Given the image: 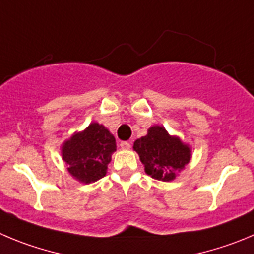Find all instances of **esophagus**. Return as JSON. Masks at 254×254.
<instances>
[{"label": "esophagus", "instance_id": "34e87169", "mask_svg": "<svg viewBox=\"0 0 254 254\" xmlns=\"http://www.w3.org/2000/svg\"><path fill=\"white\" fill-rule=\"evenodd\" d=\"M120 146H122L123 149H130L131 143H130V141H122V143H120Z\"/></svg>", "mask_w": 254, "mask_h": 254}]
</instances>
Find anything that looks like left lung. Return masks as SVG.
I'll list each match as a JSON object with an SVG mask.
<instances>
[{
    "label": "left lung",
    "instance_id": "1",
    "mask_svg": "<svg viewBox=\"0 0 254 254\" xmlns=\"http://www.w3.org/2000/svg\"><path fill=\"white\" fill-rule=\"evenodd\" d=\"M134 150L139 154L145 173L163 182L174 181L190 160L191 150L178 136H172L159 125H154L145 136L136 139Z\"/></svg>",
    "mask_w": 254,
    "mask_h": 254
}]
</instances>
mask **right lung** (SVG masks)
<instances>
[{
  "label": "right lung",
  "mask_w": 254,
  "mask_h": 254,
  "mask_svg": "<svg viewBox=\"0 0 254 254\" xmlns=\"http://www.w3.org/2000/svg\"><path fill=\"white\" fill-rule=\"evenodd\" d=\"M115 150L114 135L104 125L91 123L63 144L61 155L68 165V173L76 181L89 184L105 177Z\"/></svg>",
  "instance_id": "add662e5"
}]
</instances>
